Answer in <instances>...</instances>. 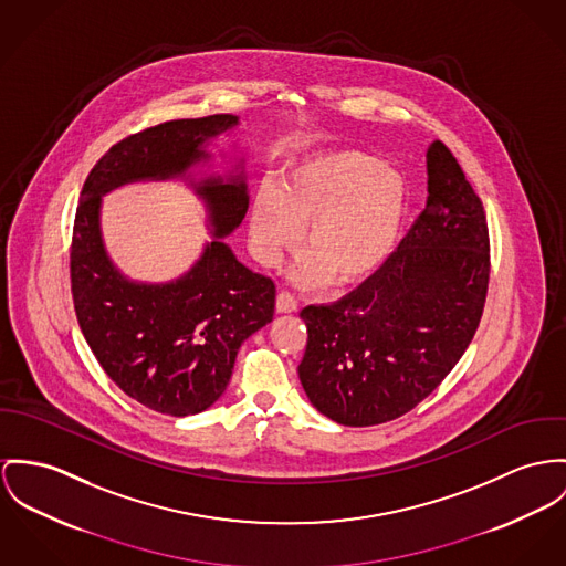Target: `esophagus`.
I'll list each match as a JSON object with an SVG mask.
<instances>
[{
    "label": "esophagus",
    "instance_id": "obj_1",
    "mask_svg": "<svg viewBox=\"0 0 566 566\" xmlns=\"http://www.w3.org/2000/svg\"><path fill=\"white\" fill-rule=\"evenodd\" d=\"M275 310H277L280 314H289V312H295V310H297V300H295L291 293L282 291V293H277V300H275Z\"/></svg>",
    "mask_w": 566,
    "mask_h": 566
}]
</instances>
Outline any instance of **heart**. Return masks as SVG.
Segmentation results:
<instances>
[{
  "label": "heart",
  "mask_w": 566,
  "mask_h": 566,
  "mask_svg": "<svg viewBox=\"0 0 566 566\" xmlns=\"http://www.w3.org/2000/svg\"><path fill=\"white\" fill-rule=\"evenodd\" d=\"M411 207V187L400 170L375 155L334 148L307 155L275 187H262L250 209V237L264 266L302 243L293 269L302 286H357L390 261Z\"/></svg>",
  "instance_id": "heart-1"
}]
</instances>
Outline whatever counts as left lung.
Wrapping results in <instances>:
<instances>
[{
  "instance_id": "1",
  "label": "left lung",
  "mask_w": 566,
  "mask_h": 566,
  "mask_svg": "<svg viewBox=\"0 0 566 566\" xmlns=\"http://www.w3.org/2000/svg\"><path fill=\"white\" fill-rule=\"evenodd\" d=\"M427 207L384 269L347 297L305 305L300 381L345 427H373L422 402L479 329L489 286V230L476 191L436 139Z\"/></svg>"
}]
</instances>
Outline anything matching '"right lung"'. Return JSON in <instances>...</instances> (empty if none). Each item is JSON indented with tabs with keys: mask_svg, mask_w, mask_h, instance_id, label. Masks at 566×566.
<instances>
[{
	"mask_svg": "<svg viewBox=\"0 0 566 566\" xmlns=\"http://www.w3.org/2000/svg\"><path fill=\"white\" fill-rule=\"evenodd\" d=\"M237 125L239 116L216 114L133 133L92 168L75 216L71 291L82 334L120 390L175 418L209 409L226 390L241 345L273 321V280L237 261L223 241L250 207L243 161L228 176L189 175L211 159L209 142ZM170 177L203 198L214 241L172 283H135L104 250L99 202L127 181Z\"/></svg>",
	"mask_w": 566,
	"mask_h": 566,
	"instance_id": "obj_1",
	"label": "right lung"
}]
</instances>
